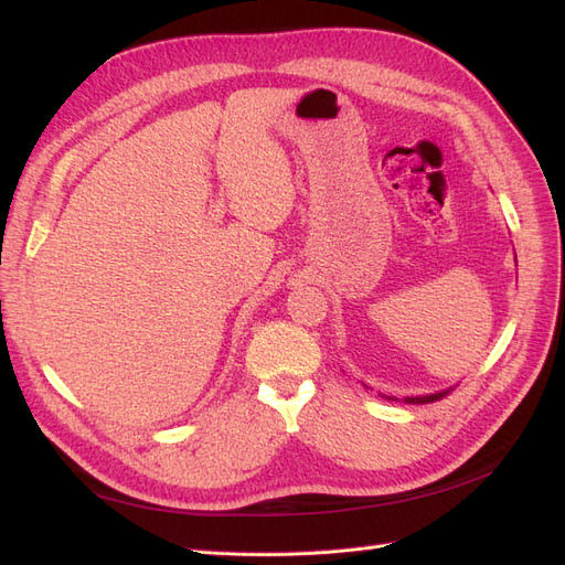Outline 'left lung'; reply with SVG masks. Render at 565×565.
<instances>
[{
	"label": "left lung",
	"instance_id": "obj_1",
	"mask_svg": "<svg viewBox=\"0 0 565 565\" xmlns=\"http://www.w3.org/2000/svg\"><path fill=\"white\" fill-rule=\"evenodd\" d=\"M450 393V388H446V391H438V393H429V396H407L405 398V403H434V401H438V398H443V396H448Z\"/></svg>",
	"mask_w": 565,
	"mask_h": 565
}]
</instances>
